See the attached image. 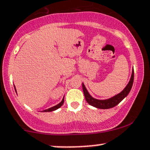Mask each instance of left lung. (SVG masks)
Here are the masks:
<instances>
[{
    "instance_id": "obj_1",
    "label": "left lung",
    "mask_w": 150,
    "mask_h": 150,
    "mask_svg": "<svg viewBox=\"0 0 150 150\" xmlns=\"http://www.w3.org/2000/svg\"><path fill=\"white\" fill-rule=\"evenodd\" d=\"M134 70H132V75H131V78L129 80L128 84L127 85V86L124 88V89L121 92L113 96V97L109 98L108 99H103V100L96 99L93 97L92 96H91V94L88 93V90L86 89L84 83H82V86H83V93H84L86 101L92 106L97 108H100V109H108V108H111L113 107L116 106V105L120 103L123 99L125 98L130 92L134 82Z\"/></svg>"
}]
</instances>
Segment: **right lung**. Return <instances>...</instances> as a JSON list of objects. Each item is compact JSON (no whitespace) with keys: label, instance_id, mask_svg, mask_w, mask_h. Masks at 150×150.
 Listing matches in <instances>:
<instances>
[{"label":"right lung","instance_id":"1","mask_svg":"<svg viewBox=\"0 0 150 150\" xmlns=\"http://www.w3.org/2000/svg\"><path fill=\"white\" fill-rule=\"evenodd\" d=\"M14 88H15V91H16V89L15 86H14ZM64 97H63L62 100H61L60 103H58L57 105H54V106H53V107H51V108H47V109L44 110V111H42V112H51V111H55V110H57V109H58L59 108H60V107L63 105V103H64Z\"/></svg>","mask_w":150,"mask_h":150}]
</instances>
